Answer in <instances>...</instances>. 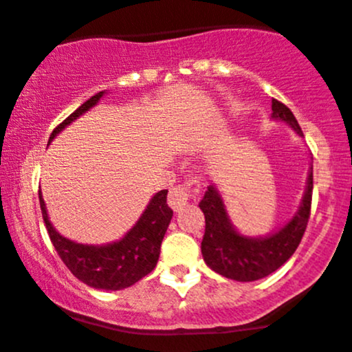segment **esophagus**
I'll return each mask as SVG.
<instances>
[{"instance_id":"34e87169","label":"esophagus","mask_w":352,"mask_h":352,"mask_svg":"<svg viewBox=\"0 0 352 352\" xmlns=\"http://www.w3.org/2000/svg\"><path fill=\"white\" fill-rule=\"evenodd\" d=\"M201 190V184L199 180L192 179V180H187V182L179 184V186L172 187L168 194V203L170 206L173 208L175 211L182 210L184 206L187 204V201L196 197Z\"/></svg>"}]
</instances>
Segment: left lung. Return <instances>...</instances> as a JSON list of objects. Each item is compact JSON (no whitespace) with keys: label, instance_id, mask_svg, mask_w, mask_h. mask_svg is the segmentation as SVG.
Wrapping results in <instances>:
<instances>
[{"label":"left lung","instance_id":"left-lung-1","mask_svg":"<svg viewBox=\"0 0 352 352\" xmlns=\"http://www.w3.org/2000/svg\"><path fill=\"white\" fill-rule=\"evenodd\" d=\"M272 117L291 125L302 135L298 120L284 103L272 100ZM313 196V166L308 173L302 203L291 221L277 232L265 237H248L239 234L228 218L223 199L217 187L210 186L201 199L199 208L204 213V237L201 252L208 267L223 277L237 282H252L274 274L298 249L306 227Z\"/></svg>","mask_w":352,"mask_h":352}]
</instances>
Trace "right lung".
Returning a JSON list of instances; mask_svg holds the SVG:
<instances>
[{
  "mask_svg": "<svg viewBox=\"0 0 352 352\" xmlns=\"http://www.w3.org/2000/svg\"><path fill=\"white\" fill-rule=\"evenodd\" d=\"M103 96L104 91H101V93L89 98L84 104H80L70 117L65 118L54 129L50 141L54 139V135L60 134L67 125H70L75 118L91 110ZM166 194H168L166 189L156 192L146 206L144 213L141 214L138 223L120 241L104 245L78 244V242H74L58 234L51 225L50 218H47L46 204H44L41 192L39 204L51 242H53L54 249L60 254L61 261L67 265L68 270L89 287L104 289V291H120V289L131 287L155 270L160 258L162 241L173 217L172 208L166 204Z\"/></svg>",
  "mask_w": 352,
  "mask_h": 352,
  "instance_id": "obj_1",
  "label": "right lung"
}]
</instances>
